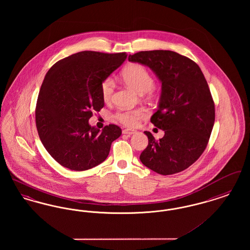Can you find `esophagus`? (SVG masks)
<instances>
[{
  "instance_id": "34e87169",
  "label": "esophagus",
  "mask_w": 250,
  "mask_h": 250,
  "mask_svg": "<svg viewBox=\"0 0 250 250\" xmlns=\"http://www.w3.org/2000/svg\"><path fill=\"white\" fill-rule=\"evenodd\" d=\"M134 133H136V130H134V129H124L123 130V134H125V135H128V136H130L132 134H134Z\"/></svg>"
}]
</instances>
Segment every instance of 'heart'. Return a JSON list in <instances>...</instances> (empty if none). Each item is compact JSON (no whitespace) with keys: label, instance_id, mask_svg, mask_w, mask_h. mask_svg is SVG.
I'll return each mask as SVG.
<instances>
[{"label":"heart","instance_id":"b5f03b06","mask_svg":"<svg viewBox=\"0 0 250 250\" xmlns=\"http://www.w3.org/2000/svg\"><path fill=\"white\" fill-rule=\"evenodd\" d=\"M122 78L124 82L132 89L138 93H145L150 91L154 83V78L151 73L147 70L145 66L140 63H134L127 66L122 72ZM115 83L111 78L104 79L100 83V93L102 99L105 102H109L112 98L114 92ZM146 116V111L143 108H134V109H121L115 113V118L120 123L127 126H135L139 121Z\"/></svg>","mask_w":250,"mask_h":250}]
</instances>
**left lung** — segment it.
Here are the masks:
<instances>
[{"label": "left lung", "mask_w": 250, "mask_h": 250, "mask_svg": "<svg viewBox=\"0 0 250 250\" xmlns=\"http://www.w3.org/2000/svg\"><path fill=\"white\" fill-rule=\"evenodd\" d=\"M128 61L149 66L162 83L151 122L165 135L156 141L144 131L148 146L140 159L162 175L183 171L204 152L214 126V100L202 70L194 61L171 50L140 51Z\"/></svg>", "instance_id": "left-lung-1"}]
</instances>
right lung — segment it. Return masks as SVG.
Here are the masks:
<instances>
[{"mask_svg":"<svg viewBox=\"0 0 250 250\" xmlns=\"http://www.w3.org/2000/svg\"><path fill=\"white\" fill-rule=\"evenodd\" d=\"M125 52L85 50L60 60L45 76L36 107V124L44 147L59 164L86 170L101 164L122 129L102 131L88 121L104 107L100 83L126 59Z\"/></svg>","mask_w":250,"mask_h":250,"instance_id":"add662e5","label":"right lung"}]
</instances>
